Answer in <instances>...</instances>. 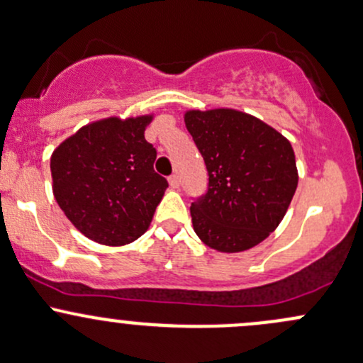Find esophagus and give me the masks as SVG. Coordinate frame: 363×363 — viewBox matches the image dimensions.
Listing matches in <instances>:
<instances>
[{"label": "esophagus", "mask_w": 363, "mask_h": 363, "mask_svg": "<svg viewBox=\"0 0 363 363\" xmlns=\"http://www.w3.org/2000/svg\"><path fill=\"white\" fill-rule=\"evenodd\" d=\"M167 182H169L171 189H178V186H180V178H178V174H171Z\"/></svg>", "instance_id": "34e87169"}]
</instances>
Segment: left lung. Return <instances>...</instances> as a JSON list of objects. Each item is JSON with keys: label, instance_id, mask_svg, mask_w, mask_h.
<instances>
[{"label": "left lung", "instance_id": "left-lung-1", "mask_svg": "<svg viewBox=\"0 0 363 363\" xmlns=\"http://www.w3.org/2000/svg\"><path fill=\"white\" fill-rule=\"evenodd\" d=\"M183 119L209 174L206 196L190 206L197 237L220 252L263 242L286 216L298 186L291 142L235 108H192Z\"/></svg>", "mask_w": 363, "mask_h": 363}]
</instances>
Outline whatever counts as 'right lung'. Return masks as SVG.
<instances>
[{
  "label": "right lung",
  "mask_w": 363,
  "mask_h": 363,
  "mask_svg": "<svg viewBox=\"0 0 363 363\" xmlns=\"http://www.w3.org/2000/svg\"><path fill=\"white\" fill-rule=\"evenodd\" d=\"M152 119L154 114L95 121L53 150V196L89 240L119 247L150 227L167 189L154 171L157 152L145 140Z\"/></svg>",
  "instance_id": "1"
}]
</instances>
